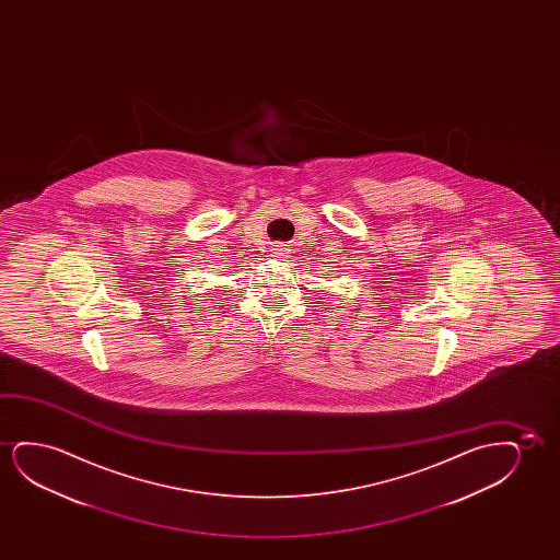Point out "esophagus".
I'll return each instance as SVG.
<instances>
[{"mask_svg":"<svg viewBox=\"0 0 560 560\" xmlns=\"http://www.w3.org/2000/svg\"><path fill=\"white\" fill-rule=\"evenodd\" d=\"M273 254H277V256H284V248L281 245H276V248H273Z\"/></svg>","mask_w":560,"mask_h":560,"instance_id":"34e87169","label":"esophagus"}]
</instances>
